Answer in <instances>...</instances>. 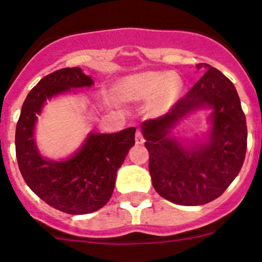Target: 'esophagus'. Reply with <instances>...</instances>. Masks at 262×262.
I'll use <instances>...</instances> for the list:
<instances>
[{
    "mask_svg": "<svg viewBox=\"0 0 262 262\" xmlns=\"http://www.w3.org/2000/svg\"><path fill=\"white\" fill-rule=\"evenodd\" d=\"M135 143L137 144L144 143V137H143V134H141L140 130H137V133H135Z\"/></svg>",
    "mask_w": 262,
    "mask_h": 262,
    "instance_id": "esophagus-1",
    "label": "esophagus"
}]
</instances>
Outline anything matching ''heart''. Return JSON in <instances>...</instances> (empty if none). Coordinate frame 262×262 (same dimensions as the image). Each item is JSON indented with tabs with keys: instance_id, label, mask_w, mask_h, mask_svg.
<instances>
[{
	"instance_id": "obj_1",
	"label": "heart",
	"mask_w": 262,
	"mask_h": 262,
	"mask_svg": "<svg viewBox=\"0 0 262 262\" xmlns=\"http://www.w3.org/2000/svg\"><path fill=\"white\" fill-rule=\"evenodd\" d=\"M181 83L165 73H146L125 79L119 85V93L127 100H145L159 93V103L167 106L176 97Z\"/></svg>"
}]
</instances>
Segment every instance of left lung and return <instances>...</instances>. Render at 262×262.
I'll list each match as a JSON object with an SVG mask.
<instances>
[{"label":"left lung","instance_id":"left-lung-1","mask_svg":"<svg viewBox=\"0 0 262 262\" xmlns=\"http://www.w3.org/2000/svg\"><path fill=\"white\" fill-rule=\"evenodd\" d=\"M206 66L207 73L169 112L141 124L152 186L165 200L181 206H201L222 196L245 159L248 129L235 87L217 69ZM203 106L213 108L210 141L186 148L169 130Z\"/></svg>","mask_w":262,"mask_h":262}]
</instances>
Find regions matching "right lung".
<instances>
[{
  "label": "right lung",
  "mask_w": 262,
  "mask_h": 262,
  "mask_svg": "<svg viewBox=\"0 0 262 262\" xmlns=\"http://www.w3.org/2000/svg\"><path fill=\"white\" fill-rule=\"evenodd\" d=\"M92 83L80 68L47 75L28 93L17 122L16 156L26 183L45 203L69 214L92 213L110 201L117 171L135 144V128H127L114 134H90L80 151L66 161L45 160L39 154L33 129L44 102Z\"/></svg>",
  "instance_id": "1"
}]
</instances>
